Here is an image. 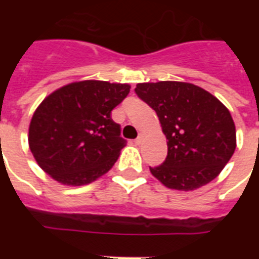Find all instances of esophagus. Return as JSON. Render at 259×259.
Masks as SVG:
<instances>
[{
	"label": "esophagus",
	"instance_id": "esophagus-1",
	"mask_svg": "<svg viewBox=\"0 0 259 259\" xmlns=\"http://www.w3.org/2000/svg\"><path fill=\"white\" fill-rule=\"evenodd\" d=\"M142 140H144V134L140 133V134H138V137L136 138V144H141Z\"/></svg>",
	"mask_w": 259,
	"mask_h": 259
}]
</instances>
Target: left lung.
Masks as SVG:
<instances>
[{"mask_svg": "<svg viewBox=\"0 0 259 259\" xmlns=\"http://www.w3.org/2000/svg\"><path fill=\"white\" fill-rule=\"evenodd\" d=\"M136 94L156 111L166 137L168 156L149 168L170 189L193 191L222 172L237 148L229 109L192 83H138Z\"/></svg>", "mask_w": 259, "mask_h": 259, "instance_id": "8db88e82", "label": "left lung"}]
</instances>
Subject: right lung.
<instances>
[{
  "label": "right lung",
  "mask_w": 259,
  "mask_h": 259,
  "mask_svg": "<svg viewBox=\"0 0 259 259\" xmlns=\"http://www.w3.org/2000/svg\"><path fill=\"white\" fill-rule=\"evenodd\" d=\"M130 91L126 83L82 80L60 87L38 105L28 142L47 175L64 185H86L109 172L125 140L111 110Z\"/></svg>",
  "instance_id": "add662e5"
}]
</instances>
